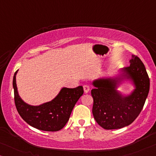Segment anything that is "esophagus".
Listing matches in <instances>:
<instances>
[{"label": "esophagus", "mask_w": 156, "mask_h": 156, "mask_svg": "<svg viewBox=\"0 0 156 156\" xmlns=\"http://www.w3.org/2000/svg\"><path fill=\"white\" fill-rule=\"evenodd\" d=\"M83 88H84V93H88L89 91V87L88 85H84V86H83Z\"/></svg>", "instance_id": "esophagus-1"}]
</instances>
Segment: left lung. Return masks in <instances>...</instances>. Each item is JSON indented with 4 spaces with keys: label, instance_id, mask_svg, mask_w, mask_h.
<instances>
[{
    "label": "left lung",
    "instance_id": "left-lung-1",
    "mask_svg": "<svg viewBox=\"0 0 156 156\" xmlns=\"http://www.w3.org/2000/svg\"><path fill=\"white\" fill-rule=\"evenodd\" d=\"M130 66L121 70L119 76L101 78L92 82L91 94L94 99V118L106 130L127 126L137 118L144 107L150 89V80L146 67L139 57L132 55ZM130 80L135 89L129 95L123 96L117 90L123 80Z\"/></svg>",
    "mask_w": 156,
    "mask_h": 156
}]
</instances>
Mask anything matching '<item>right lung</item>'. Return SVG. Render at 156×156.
I'll return each instance as SVG.
<instances>
[{"label": "right lung", "instance_id": "obj_1", "mask_svg": "<svg viewBox=\"0 0 156 156\" xmlns=\"http://www.w3.org/2000/svg\"><path fill=\"white\" fill-rule=\"evenodd\" d=\"M16 72L12 80L15 104L18 114L30 126L44 131H57L69 120L74 105L84 93L82 86L69 89L63 87L52 101L39 106L29 105L18 94Z\"/></svg>", "mask_w": 156, "mask_h": 156}]
</instances>
